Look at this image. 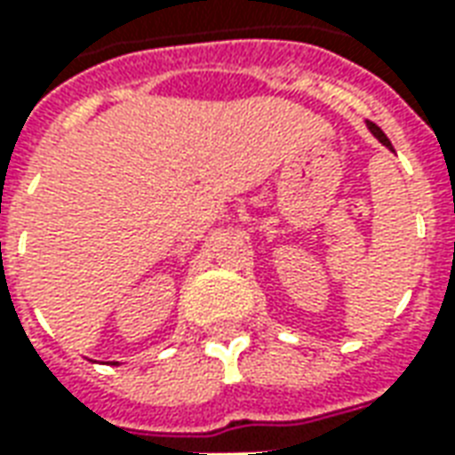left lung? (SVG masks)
Here are the masks:
<instances>
[{"label": "left lung", "instance_id": "1", "mask_svg": "<svg viewBox=\"0 0 455 455\" xmlns=\"http://www.w3.org/2000/svg\"><path fill=\"white\" fill-rule=\"evenodd\" d=\"M368 129L372 131V136H375V139L380 140L382 146H387V148L392 150V143H390V139H387V136H385V133H382V131H380V126H375V124H372V121H368Z\"/></svg>", "mask_w": 455, "mask_h": 455}]
</instances>
